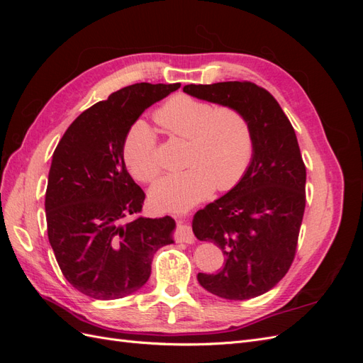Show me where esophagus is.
<instances>
[{"instance_id":"34e87169","label":"esophagus","mask_w":363,"mask_h":363,"mask_svg":"<svg viewBox=\"0 0 363 363\" xmlns=\"http://www.w3.org/2000/svg\"><path fill=\"white\" fill-rule=\"evenodd\" d=\"M177 224H179V227H177V239L182 240V242L192 244L194 242V233H192L191 227L184 224L182 216L177 218Z\"/></svg>"}]
</instances>
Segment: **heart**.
Masks as SVG:
<instances>
[{
    "label": "heart",
    "instance_id": "obj_1",
    "mask_svg": "<svg viewBox=\"0 0 363 363\" xmlns=\"http://www.w3.org/2000/svg\"><path fill=\"white\" fill-rule=\"evenodd\" d=\"M155 118L169 136L189 140L184 159L189 168L164 175L151 188V201L160 211H184L215 188L228 191L244 177L255 136L242 112L182 94L169 98ZM123 155L128 171L140 182L155 180L162 169L157 136L144 121L130 128Z\"/></svg>",
    "mask_w": 363,
    "mask_h": 363
}]
</instances>
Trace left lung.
<instances>
[{"mask_svg": "<svg viewBox=\"0 0 363 363\" xmlns=\"http://www.w3.org/2000/svg\"><path fill=\"white\" fill-rule=\"evenodd\" d=\"M183 92L242 112L255 136L244 177L194 216L196 239L224 252L216 274L199 272L201 286L225 300L268 292L286 276L306 207V167L294 127L268 91L250 82L188 84Z\"/></svg>", "mask_w": 363, "mask_h": 363, "instance_id": "8db88e82", "label": "left lung"}]
</instances>
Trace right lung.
<instances>
[{
	"instance_id": "add662e5",
	"label": "right lung",
	"mask_w": 363,
	"mask_h": 363,
	"mask_svg": "<svg viewBox=\"0 0 363 363\" xmlns=\"http://www.w3.org/2000/svg\"><path fill=\"white\" fill-rule=\"evenodd\" d=\"M180 83H136L84 111L54 150L45 212L54 256L71 286L95 300L140 289L156 251L174 244L171 216L124 218L142 211L145 194L124 162V140L145 108Z\"/></svg>"
}]
</instances>
